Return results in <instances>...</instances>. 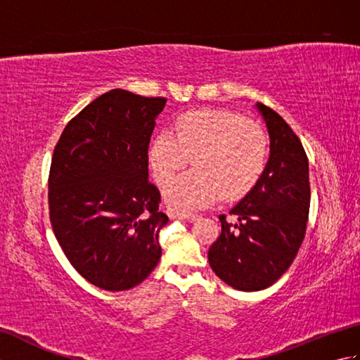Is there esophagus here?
Listing matches in <instances>:
<instances>
[{"label": "esophagus", "mask_w": 360, "mask_h": 360, "mask_svg": "<svg viewBox=\"0 0 360 360\" xmlns=\"http://www.w3.org/2000/svg\"><path fill=\"white\" fill-rule=\"evenodd\" d=\"M170 217L172 218H178V219H193V218H196L195 213L182 212V210H176V209L170 210Z\"/></svg>", "instance_id": "1"}]
</instances>
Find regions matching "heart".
Returning <instances> with one entry per match:
<instances>
[{
	"label": "heart",
	"mask_w": 360,
	"mask_h": 360,
	"mask_svg": "<svg viewBox=\"0 0 360 360\" xmlns=\"http://www.w3.org/2000/svg\"><path fill=\"white\" fill-rule=\"evenodd\" d=\"M174 134L159 133L150 147V165L159 184L184 168L165 187L174 209H200L223 192L248 193L262 178L269 159V137L262 125L224 110H195L176 120Z\"/></svg>",
	"instance_id": "heart-1"
}]
</instances>
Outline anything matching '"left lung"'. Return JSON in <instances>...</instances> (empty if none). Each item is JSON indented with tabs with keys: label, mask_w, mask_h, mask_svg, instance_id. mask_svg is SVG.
I'll return each instance as SVG.
<instances>
[{
	"label": "left lung",
	"mask_w": 360,
	"mask_h": 360,
	"mask_svg": "<svg viewBox=\"0 0 360 360\" xmlns=\"http://www.w3.org/2000/svg\"><path fill=\"white\" fill-rule=\"evenodd\" d=\"M271 137L266 170L254 188L231 209L238 223L219 215L221 235L209 249L218 277L238 290L274 285L300 249L309 215L308 156L280 114L257 103Z\"/></svg>",
	"instance_id": "1"
}]
</instances>
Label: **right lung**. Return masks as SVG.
<instances>
[{
    "mask_svg": "<svg viewBox=\"0 0 360 360\" xmlns=\"http://www.w3.org/2000/svg\"><path fill=\"white\" fill-rule=\"evenodd\" d=\"M165 102L111 89L68 122L53 148V235L74 269L101 289L137 286L162 254L159 231L168 217L148 181V145Z\"/></svg>",
    "mask_w": 360,
    "mask_h": 360,
    "instance_id": "1",
    "label": "right lung"
}]
</instances>
